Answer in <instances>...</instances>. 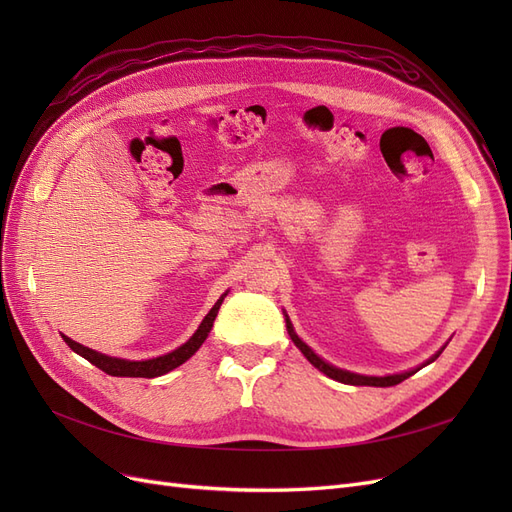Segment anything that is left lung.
<instances>
[{
	"label": "left lung",
	"mask_w": 512,
	"mask_h": 512,
	"mask_svg": "<svg viewBox=\"0 0 512 512\" xmlns=\"http://www.w3.org/2000/svg\"><path fill=\"white\" fill-rule=\"evenodd\" d=\"M286 329H288V335H290V339L294 342V346H297L301 352H303V356L305 359L312 363L316 369H320L322 374H327L329 378H333V380H337V382H344V384H352V386H395V384H399V382H404L406 378H410L412 374H416L418 369L421 367H425V365H429V363H433L438 359V356L442 354V350L446 348H442V350H438L436 354L431 356V359L427 361V363H423L421 367H416V369H410V371H404V374H393V376H361V374H352V371H346V369H339V367H333V365H329L327 361H322L320 356L309 348L303 339L294 333V329H292V322H290V318L286 316Z\"/></svg>",
	"instance_id": "1"
}]
</instances>
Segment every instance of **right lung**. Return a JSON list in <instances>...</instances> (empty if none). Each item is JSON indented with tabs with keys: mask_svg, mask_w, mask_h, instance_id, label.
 <instances>
[{
	"mask_svg": "<svg viewBox=\"0 0 512 512\" xmlns=\"http://www.w3.org/2000/svg\"><path fill=\"white\" fill-rule=\"evenodd\" d=\"M226 294H222V297L218 299V303H215L211 307V312L203 318V322H200V327L196 329V333L185 342L183 346H179L177 350L168 352V354H162V356H156V359H147V361H126V359H115V356H106L102 352H96L91 350L87 346H81L72 342L70 337L64 335V342L76 352L81 354L83 359H87L91 365H96L98 369H102L104 374L108 376H119V378H158V376H164L168 374V371H173L175 367H179L181 363H185L190 359V356L203 346V342L207 339L211 327H213V320L215 316H218V309L222 305Z\"/></svg>",
	"mask_w": 512,
	"mask_h": 512,
	"instance_id": "1",
	"label": "right lung"
}]
</instances>
